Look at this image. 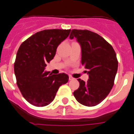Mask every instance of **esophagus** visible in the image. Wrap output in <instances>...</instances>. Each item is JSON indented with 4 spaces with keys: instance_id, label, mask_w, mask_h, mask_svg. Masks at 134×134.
<instances>
[{
    "instance_id": "obj_1",
    "label": "esophagus",
    "mask_w": 134,
    "mask_h": 134,
    "mask_svg": "<svg viewBox=\"0 0 134 134\" xmlns=\"http://www.w3.org/2000/svg\"><path fill=\"white\" fill-rule=\"evenodd\" d=\"M73 79H74V78L71 75H69V80H73Z\"/></svg>"
}]
</instances>
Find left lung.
<instances>
[{
    "label": "left lung",
    "mask_w": 134,
    "mask_h": 134,
    "mask_svg": "<svg viewBox=\"0 0 134 134\" xmlns=\"http://www.w3.org/2000/svg\"><path fill=\"white\" fill-rule=\"evenodd\" d=\"M81 47V64L88 74L87 82L78 79L79 87L74 92L78 102L92 107L107 97L114 85L118 60L113 47L102 36L88 30H71Z\"/></svg>",
    "instance_id": "1"
}]
</instances>
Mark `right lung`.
<instances>
[{
	"label": "right lung",
	"mask_w": 134,
	"mask_h": 134,
	"mask_svg": "<svg viewBox=\"0 0 134 134\" xmlns=\"http://www.w3.org/2000/svg\"><path fill=\"white\" fill-rule=\"evenodd\" d=\"M70 31L49 29L38 32L23 42L18 49L14 63L17 85L25 100L34 106L49 105L60 86L68 81L67 74H52L44 70Z\"/></svg>",
	"instance_id": "1"
}]
</instances>
